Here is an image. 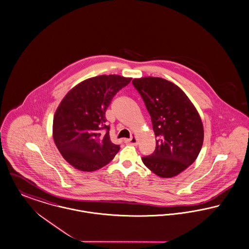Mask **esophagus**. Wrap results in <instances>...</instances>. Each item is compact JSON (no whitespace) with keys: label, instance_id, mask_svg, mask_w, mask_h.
Listing matches in <instances>:
<instances>
[{"label":"esophagus","instance_id":"1","mask_svg":"<svg viewBox=\"0 0 249 249\" xmlns=\"http://www.w3.org/2000/svg\"><path fill=\"white\" fill-rule=\"evenodd\" d=\"M125 141H126V143H128V144H130V145H132V146H136V145L138 144V140H137V138H136L135 136L130 138V139H127V140H125Z\"/></svg>","mask_w":249,"mask_h":249}]
</instances>
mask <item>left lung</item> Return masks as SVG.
Listing matches in <instances>:
<instances>
[{"label":"left lung","mask_w":249,"mask_h":249,"mask_svg":"<svg viewBox=\"0 0 249 249\" xmlns=\"http://www.w3.org/2000/svg\"><path fill=\"white\" fill-rule=\"evenodd\" d=\"M151 115L156 137L154 153L142 158L144 165L162 178H171L189 168L204 141L200 115L188 96L162 77L134 78Z\"/></svg>","instance_id":"1"}]
</instances>
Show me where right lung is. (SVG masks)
Wrapping results in <instances>:
<instances>
[{
  "instance_id": "1",
  "label": "right lung",
  "mask_w": 249,
  "mask_h": 249,
  "mask_svg": "<svg viewBox=\"0 0 249 249\" xmlns=\"http://www.w3.org/2000/svg\"><path fill=\"white\" fill-rule=\"evenodd\" d=\"M132 77L101 75L74 86L60 101L53 119V139L62 157L81 172H94L112 161L120 147L112 143L105 113L115 94ZM107 133L102 134L101 130Z\"/></svg>"
}]
</instances>
